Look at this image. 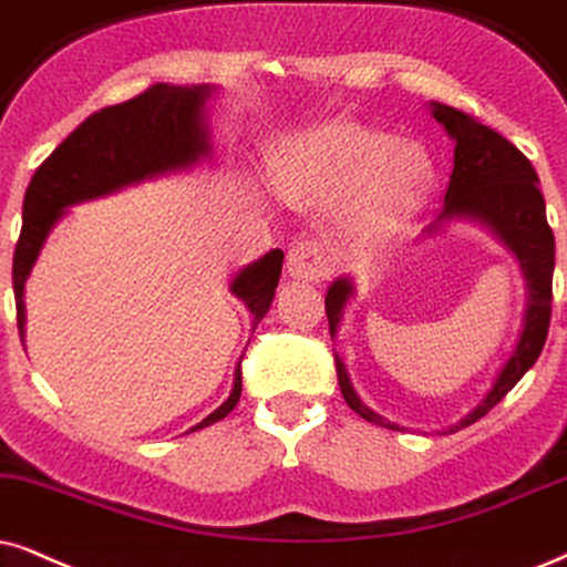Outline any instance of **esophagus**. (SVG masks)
Segmentation results:
<instances>
[{
    "label": "esophagus",
    "mask_w": 567,
    "mask_h": 567,
    "mask_svg": "<svg viewBox=\"0 0 567 567\" xmlns=\"http://www.w3.org/2000/svg\"><path fill=\"white\" fill-rule=\"evenodd\" d=\"M332 254L317 240H300L288 254L290 277L306 279V282H319V279H324L332 271Z\"/></svg>",
    "instance_id": "34e87169"
}]
</instances>
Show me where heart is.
<instances>
[{"mask_svg": "<svg viewBox=\"0 0 567 567\" xmlns=\"http://www.w3.org/2000/svg\"><path fill=\"white\" fill-rule=\"evenodd\" d=\"M434 169L413 143L353 120H329L300 135L275 169L279 196L292 204L346 198L348 225L377 235L403 225L432 190Z\"/></svg>", "mask_w": 567, "mask_h": 567, "instance_id": "heart-1", "label": "heart"}]
</instances>
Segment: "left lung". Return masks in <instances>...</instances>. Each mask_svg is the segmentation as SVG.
<instances>
[{
	"label": "left lung",
	"instance_id": "1",
	"mask_svg": "<svg viewBox=\"0 0 567 567\" xmlns=\"http://www.w3.org/2000/svg\"><path fill=\"white\" fill-rule=\"evenodd\" d=\"M432 114L436 123L444 125L450 138L455 141V167L453 175H450L447 193H444V209L426 233H436L450 219L478 221L518 259L523 279H526V311H523L518 342H515L511 358L499 369L482 403L474 411L465 413L457 424L444 429V434H453L489 413L539 358L549 332L555 235L547 225L544 196L539 185H536L539 175L511 141L492 131V127L482 125L471 114L453 110L447 104L432 102ZM353 290L355 285L350 277H340L329 285L324 306L332 337L340 327L342 311H346ZM334 367L346 403L371 424L398 432V424H390L355 395L340 355H334Z\"/></svg>",
	"mask_w": 567,
	"mask_h": 567
}]
</instances>
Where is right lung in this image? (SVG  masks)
<instances>
[{"instance_id":"right-lung-1","label":"right lung","mask_w":567,"mask_h":567,"mask_svg":"<svg viewBox=\"0 0 567 567\" xmlns=\"http://www.w3.org/2000/svg\"><path fill=\"white\" fill-rule=\"evenodd\" d=\"M212 91L214 85L156 83L131 102L106 106L83 120L35 169L23 198V230H20L16 256H12L20 340L25 337V279L52 227L70 206L110 196L114 190L152 181L167 172L188 169L198 159L209 156V127L204 117ZM282 259V250L275 248L233 277L230 292L246 303L254 317V329L267 317L275 300ZM240 390L243 379L238 361L230 398L190 432L225 419L238 405Z\"/></svg>"}]
</instances>
